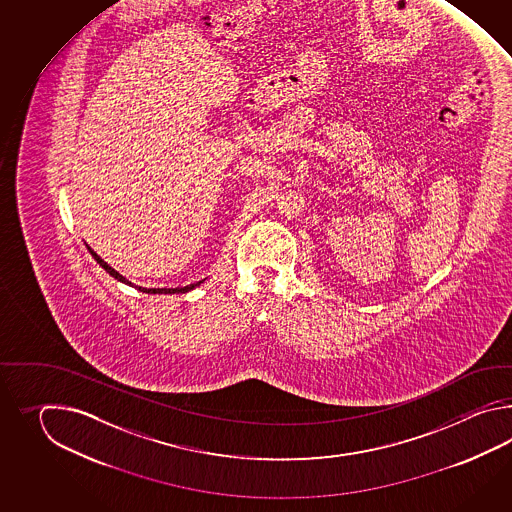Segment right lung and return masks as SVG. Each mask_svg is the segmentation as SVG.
<instances>
[{
    "label": "right lung",
    "mask_w": 512,
    "mask_h": 512,
    "mask_svg": "<svg viewBox=\"0 0 512 512\" xmlns=\"http://www.w3.org/2000/svg\"><path fill=\"white\" fill-rule=\"evenodd\" d=\"M87 251L91 252V256L97 260L98 265L104 269V271L109 272L115 280H119V282L126 283V285H133V283L128 282L122 274H119V272L115 271L113 267H109L108 263L106 261L102 260L100 256H98L97 252L93 251V249H89L87 247ZM203 283V280L201 282L196 283H190V285H186V287H175V289H146V287H139V285H133L135 289H139L141 293H148V294H174V293H188V291H192V289H196L197 285H201Z\"/></svg>",
    "instance_id": "right-lung-1"
}]
</instances>
